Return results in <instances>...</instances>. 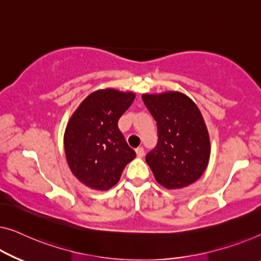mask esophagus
<instances>
[{"mask_svg":"<svg viewBox=\"0 0 261 261\" xmlns=\"http://www.w3.org/2000/svg\"><path fill=\"white\" fill-rule=\"evenodd\" d=\"M136 153H137V155L139 158L141 157H143L144 155V149L142 146H139V147H137V149H136Z\"/></svg>","mask_w":261,"mask_h":261,"instance_id":"esophagus-1","label":"esophagus"}]
</instances>
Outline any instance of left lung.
Instances as JSON below:
<instances>
[{"mask_svg": "<svg viewBox=\"0 0 261 261\" xmlns=\"http://www.w3.org/2000/svg\"><path fill=\"white\" fill-rule=\"evenodd\" d=\"M142 98L157 123V145L145 157L155 180L166 189H181L199 179L211 152L199 109L178 91L144 93Z\"/></svg>", "mask_w": 261, "mask_h": 261, "instance_id": "obj_1", "label": "left lung"}]
</instances>
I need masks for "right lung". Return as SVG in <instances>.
Masks as SVG:
<instances>
[{"instance_id":"add662e5","label":"right lung","mask_w":261,"mask_h":261,"mask_svg":"<svg viewBox=\"0 0 261 261\" xmlns=\"http://www.w3.org/2000/svg\"><path fill=\"white\" fill-rule=\"evenodd\" d=\"M134 99V92L97 90L70 118L64 134L65 157L73 176L88 188L111 189L136 157L118 129V119Z\"/></svg>"}]
</instances>
